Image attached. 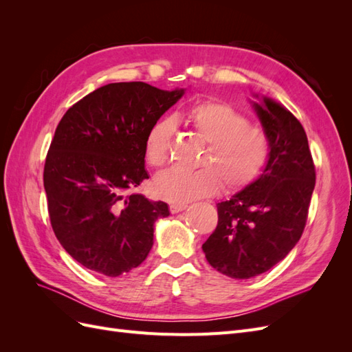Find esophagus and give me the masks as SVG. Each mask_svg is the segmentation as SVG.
<instances>
[{"label":"esophagus","mask_w":352,"mask_h":352,"mask_svg":"<svg viewBox=\"0 0 352 352\" xmlns=\"http://www.w3.org/2000/svg\"><path fill=\"white\" fill-rule=\"evenodd\" d=\"M188 208L186 202H172L170 204V211H172V214H176V212H180Z\"/></svg>","instance_id":"esophagus-1"}]
</instances>
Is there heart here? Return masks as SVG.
Masks as SVG:
<instances>
[{"mask_svg":"<svg viewBox=\"0 0 352 352\" xmlns=\"http://www.w3.org/2000/svg\"><path fill=\"white\" fill-rule=\"evenodd\" d=\"M186 120L207 141L198 170L180 167L160 173L157 194L172 202H188L214 194L221 182L226 189H239L258 176L269 158V138L260 126L221 101L197 102L186 110ZM175 135L172 119L157 120L146 133L145 157L154 167L168 162Z\"/></svg>","mask_w":352,"mask_h":352,"instance_id":"b5f03b06","label":"heart"}]
</instances>
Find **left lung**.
<instances>
[{
  "label": "left lung",
  "instance_id": "8db88e82",
  "mask_svg": "<svg viewBox=\"0 0 352 352\" xmlns=\"http://www.w3.org/2000/svg\"><path fill=\"white\" fill-rule=\"evenodd\" d=\"M255 98H260L257 94ZM269 138L261 175L217 204L216 230L202 243L211 267L250 279L282 261L300 241L316 185V168L302 124L272 98L252 101Z\"/></svg>",
  "mask_w": 352,
  "mask_h": 352
}]
</instances>
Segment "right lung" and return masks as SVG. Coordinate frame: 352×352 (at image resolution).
Wrapping results in <instances>:
<instances>
[{"label": "right lung", "instance_id": "right-lung-1", "mask_svg": "<svg viewBox=\"0 0 352 352\" xmlns=\"http://www.w3.org/2000/svg\"><path fill=\"white\" fill-rule=\"evenodd\" d=\"M184 94L109 83L60 120L44 167L48 212L61 247L87 269L117 278L150 254L154 223L168 206L127 190L148 179V131Z\"/></svg>", "mask_w": 352, "mask_h": 352}]
</instances>
